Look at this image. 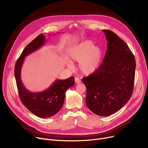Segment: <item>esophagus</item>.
I'll return each instance as SVG.
<instances>
[{
	"mask_svg": "<svg viewBox=\"0 0 148 148\" xmlns=\"http://www.w3.org/2000/svg\"><path fill=\"white\" fill-rule=\"evenodd\" d=\"M75 82L76 84H79L81 83V80L78 77L75 78Z\"/></svg>",
	"mask_w": 148,
	"mask_h": 148,
	"instance_id": "1",
	"label": "esophagus"
}]
</instances>
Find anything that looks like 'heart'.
<instances>
[{"mask_svg": "<svg viewBox=\"0 0 148 148\" xmlns=\"http://www.w3.org/2000/svg\"><path fill=\"white\" fill-rule=\"evenodd\" d=\"M70 54L74 61L79 62L80 71L86 75L92 74L97 70L102 58V49L93 45L90 40H84L74 46L71 49ZM68 65L72 66L70 62Z\"/></svg>", "mask_w": 148, "mask_h": 148, "instance_id": "heart-1", "label": "heart"}]
</instances>
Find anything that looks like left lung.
<instances>
[{"label":"left lung","mask_w":148,"mask_h":148,"mask_svg":"<svg viewBox=\"0 0 148 148\" xmlns=\"http://www.w3.org/2000/svg\"><path fill=\"white\" fill-rule=\"evenodd\" d=\"M108 46L102 64L83 78L87 92L86 105L99 116L119 111L132 95L136 61L129 46L115 33L103 29Z\"/></svg>","instance_id":"8db88e82"}]
</instances>
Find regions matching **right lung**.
I'll return each mask as SVG.
<instances>
[{
	"instance_id": "right-lung-1",
	"label": "right lung",
	"mask_w": 148,
	"mask_h": 148,
	"mask_svg": "<svg viewBox=\"0 0 148 148\" xmlns=\"http://www.w3.org/2000/svg\"><path fill=\"white\" fill-rule=\"evenodd\" d=\"M45 42V37L41 34L29 43L16 61L14 70L21 101L29 111L41 118L51 117L59 112L63 106L66 90L75 83L74 77L66 80H56L47 89L40 92H31L24 86L21 79V70L25 57L40 49Z\"/></svg>"
}]
</instances>
